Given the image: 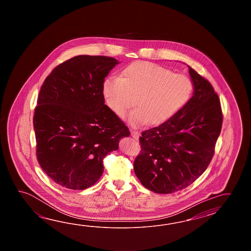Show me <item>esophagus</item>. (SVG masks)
<instances>
[{
	"label": "esophagus",
	"instance_id": "34e87169",
	"mask_svg": "<svg viewBox=\"0 0 251 251\" xmlns=\"http://www.w3.org/2000/svg\"><path fill=\"white\" fill-rule=\"evenodd\" d=\"M131 135H132V137L134 139H139V136H140V133H139V132H137V131H131Z\"/></svg>",
	"mask_w": 251,
	"mask_h": 251
}]
</instances>
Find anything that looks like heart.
I'll use <instances>...</instances> for the list:
<instances>
[{"instance_id":"b5f03b06","label":"heart","mask_w":251,"mask_h":251,"mask_svg":"<svg viewBox=\"0 0 251 251\" xmlns=\"http://www.w3.org/2000/svg\"><path fill=\"white\" fill-rule=\"evenodd\" d=\"M193 84L186 75L150 62H135L128 65L121 77L110 76L102 84V94L113 112L123 117L134 127L150 123L160 125L175 116L192 95Z\"/></svg>"}]
</instances>
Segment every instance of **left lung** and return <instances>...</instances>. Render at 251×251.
Listing matches in <instances>:
<instances>
[{
	"label": "left lung",
	"mask_w": 251,
	"mask_h": 251,
	"mask_svg": "<svg viewBox=\"0 0 251 251\" xmlns=\"http://www.w3.org/2000/svg\"><path fill=\"white\" fill-rule=\"evenodd\" d=\"M193 95L171 119L142 133V152L133 171L144 187L171 194L188 187L213 159L223 114L218 95L208 80L189 65Z\"/></svg>",
	"instance_id": "left-lung-1"
}]
</instances>
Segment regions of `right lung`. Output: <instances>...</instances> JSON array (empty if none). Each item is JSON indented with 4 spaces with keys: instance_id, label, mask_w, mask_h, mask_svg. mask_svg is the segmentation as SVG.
I'll return each instance as SVG.
<instances>
[{
    "instance_id": "right-lung-1",
    "label": "right lung",
    "mask_w": 251,
    "mask_h": 251,
    "mask_svg": "<svg viewBox=\"0 0 251 251\" xmlns=\"http://www.w3.org/2000/svg\"><path fill=\"white\" fill-rule=\"evenodd\" d=\"M118 64L112 57L78 55L59 64L43 83L33 118L37 156L44 172L62 187L94 185L104 157L130 135L102 94L103 81Z\"/></svg>"
}]
</instances>
